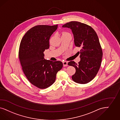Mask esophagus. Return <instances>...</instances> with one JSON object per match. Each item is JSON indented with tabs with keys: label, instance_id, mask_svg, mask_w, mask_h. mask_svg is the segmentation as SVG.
I'll return each instance as SVG.
<instances>
[{
	"label": "esophagus",
	"instance_id": "obj_1",
	"mask_svg": "<svg viewBox=\"0 0 120 120\" xmlns=\"http://www.w3.org/2000/svg\"><path fill=\"white\" fill-rule=\"evenodd\" d=\"M63 66L65 67V66H68V62H63Z\"/></svg>",
	"mask_w": 120,
	"mask_h": 120
}]
</instances>
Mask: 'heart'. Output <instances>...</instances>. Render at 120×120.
<instances>
[{
    "label": "heart",
    "mask_w": 120,
    "mask_h": 120,
    "mask_svg": "<svg viewBox=\"0 0 120 120\" xmlns=\"http://www.w3.org/2000/svg\"><path fill=\"white\" fill-rule=\"evenodd\" d=\"M67 33H66V32H63V34H66Z\"/></svg>",
    "instance_id": "obj_1"
}]
</instances>
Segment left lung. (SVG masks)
Segmentation results:
<instances>
[{
	"label": "left lung",
	"mask_w": 120,
	"mask_h": 120,
	"mask_svg": "<svg viewBox=\"0 0 120 120\" xmlns=\"http://www.w3.org/2000/svg\"><path fill=\"white\" fill-rule=\"evenodd\" d=\"M71 29L76 46L81 47L80 61L68 62L74 66L76 72L72 76L75 82L86 84L92 81L97 74L101 62L102 51L98 37L95 30L90 26L77 21H71L62 26Z\"/></svg>",
	"instance_id": "left-lung-1"
}]
</instances>
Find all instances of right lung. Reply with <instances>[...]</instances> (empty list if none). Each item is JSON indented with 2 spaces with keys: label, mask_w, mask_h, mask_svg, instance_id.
Wrapping results in <instances>:
<instances>
[{
  "label": "right lung",
  "mask_w": 120,
  "mask_h": 120,
  "mask_svg": "<svg viewBox=\"0 0 120 120\" xmlns=\"http://www.w3.org/2000/svg\"><path fill=\"white\" fill-rule=\"evenodd\" d=\"M58 25H38L28 30L21 40L19 59L22 69L29 82L38 88L49 87L55 82L56 74L63 67L60 61L44 59L45 50L49 48V39Z\"/></svg>",
  "instance_id": "right-lung-1"
}]
</instances>
